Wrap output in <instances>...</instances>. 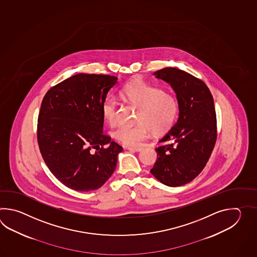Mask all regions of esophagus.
I'll use <instances>...</instances> for the list:
<instances>
[{"label": "esophagus", "instance_id": "1", "mask_svg": "<svg viewBox=\"0 0 257 257\" xmlns=\"http://www.w3.org/2000/svg\"><path fill=\"white\" fill-rule=\"evenodd\" d=\"M126 150L133 151V152H141L142 150V147H126Z\"/></svg>", "mask_w": 257, "mask_h": 257}]
</instances>
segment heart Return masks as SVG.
Masks as SVG:
<instances>
[{
    "mask_svg": "<svg viewBox=\"0 0 257 257\" xmlns=\"http://www.w3.org/2000/svg\"><path fill=\"white\" fill-rule=\"evenodd\" d=\"M121 98L139 107L134 126H120L113 137L126 146H136L152 133L159 136L169 131L178 113V103L173 94L164 92L146 82H132L119 93ZM101 112L104 120L114 126L116 122V100L113 96L104 99Z\"/></svg>",
    "mask_w": 257,
    "mask_h": 257,
    "instance_id": "obj_1",
    "label": "heart"
}]
</instances>
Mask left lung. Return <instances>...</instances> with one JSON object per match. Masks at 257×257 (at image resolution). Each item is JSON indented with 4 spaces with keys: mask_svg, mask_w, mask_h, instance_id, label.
<instances>
[{
    "mask_svg": "<svg viewBox=\"0 0 257 257\" xmlns=\"http://www.w3.org/2000/svg\"><path fill=\"white\" fill-rule=\"evenodd\" d=\"M157 79L168 82L178 102L177 122L159 142L158 159L151 173L165 186H180L201 173L217 140L214 100L206 83L173 67L155 71Z\"/></svg>",
    "mask_w": 257,
    "mask_h": 257,
    "instance_id": "1",
    "label": "left lung"
}]
</instances>
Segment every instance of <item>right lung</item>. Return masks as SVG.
Here are the masks:
<instances>
[{
    "instance_id": "1",
    "label": "right lung",
    "mask_w": 257,
    "mask_h": 257,
    "mask_svg": "<svg viewBox=\"0 0 257 257\" xmlns=\"http://www.w3.org/2000/svg\"><path fill=\"white\" fill-rule=\"evenodd\" d=\"M116 82L115 76L79 73L44 96L38 120L39 150L50 172L71 189H98L115 171L123 148L103 133L101 106Z\"/></svg>"
}]
</instances>
